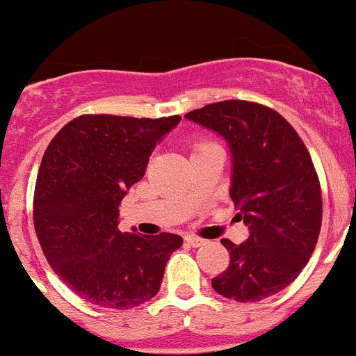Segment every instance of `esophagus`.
<instances>
[{
    "instance_id": "1",
    "label": "esophagus",
    "mask_w": 356,
    "mask_h": 356,
    "mask_svg": "<svg viewBox=\"0 0 356 356\" xmlns=\"http://www.w3.org/2000/svg\"><path fill=\"white\" fill-rule=\"evenodd\" d=\"M185 242H187L188 246H193V248H200V246H205L207 244L205 238L196 237V235H187V237H185Z\"/></svg>"
}]
</instances>
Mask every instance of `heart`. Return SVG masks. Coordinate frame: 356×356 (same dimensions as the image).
<instances>
[{
	"label": "heart",
	"mask_w": 356,
	"mask_h": 356,
	"mask_svg": "<svg viewBox=\"0 0 356 356\" xmlns=\"http://www.w3.org/2000/svg\"><path fill=\"white\" fill-rule=\"evenodd\" d=\"M207 144V143H205ZM200 146H203V144H200ZM200 146H196V147H200Z\"/></svg>",
	"instance_id": "b5f03b06"
}]
</instances>
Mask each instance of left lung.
Returning a JSON list of instances; mask_svg holds the SVG:
<instances>
[{"instance_id":"1","label":"left lung","mask_w":356,"mask_h":356,"mask_svg":"<svg viewBox=\"0 0 356 356\" xmlns=\"http://www.w3.org/2000/svg\"><path fill=\"white\" fill-rule=\"evenodd\" d=\"M228 143L234 160L229 197L250 228L229 251L226 271L212 278L229 300H266L291 285L312 257L323 219V196L310 153L276 110L228 99L185 114Z\"/></svg>"}]
</instances>
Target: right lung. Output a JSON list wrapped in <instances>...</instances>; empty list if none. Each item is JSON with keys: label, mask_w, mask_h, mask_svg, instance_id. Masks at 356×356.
Instances as JSON below:
<instances>
[{"label": "right lung", "mask_w": 356, "mask_h": 356, "mask_svg": "<svg viewBox=\"0 0 356 356\" xmlns=\"http://www.w3.org/2000/svg\"><path fill=\"white\" fill-rule=\"evenodd\" d=\"M180 121L80 115L44 151L33 196L37 238L53 271L89 303L127 310L159 292L184 238L121 232L119 205Z\"/></svg>", "instance_id": "right-lung-1"}]
</instances>
